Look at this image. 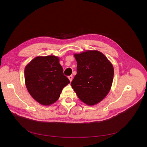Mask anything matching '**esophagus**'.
Wrapping results in <instances>:
<instances>
[{
  "label": "esophagus",
  "instance_id": "1",
  "mask_svg": "<svg viewBox=\"0 0 147 147\" xmlns=\"http://www.w3.org/2000/svg\"><path fill=\"white\" fill-rule=\"evenodd\" d=\"M68 78H69V79L70 81L71 82V81H72V80H73V76H72V75H71V76H69V77H68Z\"/></svg>",
  "mask_w": 147,
  "mask_h": 147
}]
</instances>
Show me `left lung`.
I'll list each match as a JSON object with an SVG mask.
<instances>
[{
  "instance_id": "1",
  "label": "left lung",
  "mask_w": 147,
  "mask_h": 147,
  "mask_svg": "<svg viewBox=\"0 0 147 147\" xmlns=\"http://www.w3.org/2000/svg\"><path fill=\"white\" fill-rule=\"evenodd\" d=\"M77 74L71 86L78 98L88 105L101 101L110 91L114 70L111 63L103 53L88 51L75 54Z\"/></svg>"
}]
</instances>
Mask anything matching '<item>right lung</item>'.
Returning <instances> with one entry per match:
<instances>
[{"label":"right lung","mask_w":147,"mask_h":147,"mask_svg":"<svg viewBox=\"0 0 147 147\" xmlns=\"http://www.w3.org/2000/svg\"><path fill=\"white\" fill-rule=\"evenodd\" d=\"M24 76L30 94L43 105L55 103L62 89L70 82L63 74L59 59L55 56L34 58L26 67Z\"/></svg>","instance_id":"right-lung-1"}]
</instances>
